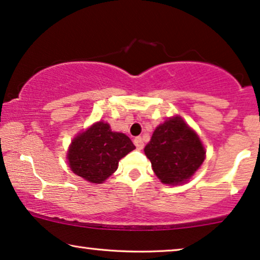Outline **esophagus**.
I'll return each mask as SVG.
<instances>
[{"label": "esophagus", "instance_id": "esophagus-1", "mask_svg": "<svg viewBox=\"0 0 260 260\" xmlns=\"http://www.w3.org/2000/svg\"><path fill=\"white\" fill-rule=\"evenodd\" d=\"M133 143H134V145H136V147L138 148V150H143V148H144V140H143V138H141V137L134 138Z\"/></svg>", "mask_w": 260, "mask_h": 260}]
</instances>
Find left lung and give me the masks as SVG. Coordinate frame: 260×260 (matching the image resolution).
Masks as SVG:
<instances>
[{"instance_id":"8db88e82","label":"left lung","mask_w":260,"mask_h":260,"mask_svg":"<svg viewBox=\"0 0 260 260\" xmlns=\"http://www.w3.org/2000/svg\"><path fill=\"white\" fill-rule=\"evenodd\" d=\"M144 151L157 177L171 185L188 181L206 155L197 134L181 117L159 124Z\"/></svg>"}]
</instances>
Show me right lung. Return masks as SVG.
<instances>
[{
	"mask_svg": "<svg viewBox=\"0 0 260 260\" xmlns=\"http://www.w3.org/2000/svg\"><path fill=\"white\" fill-rule=\"evenodd\" d=\"M132 140L98 122L72 141L68 153L71 170L91 183H102L116 171L119 160L133 151Z\"/></svg>",
	"mask_w": 260,
	"mask_h": 260,
	"instance_id": "obj_1",
	"label": "right lung"
}]
</instances>
